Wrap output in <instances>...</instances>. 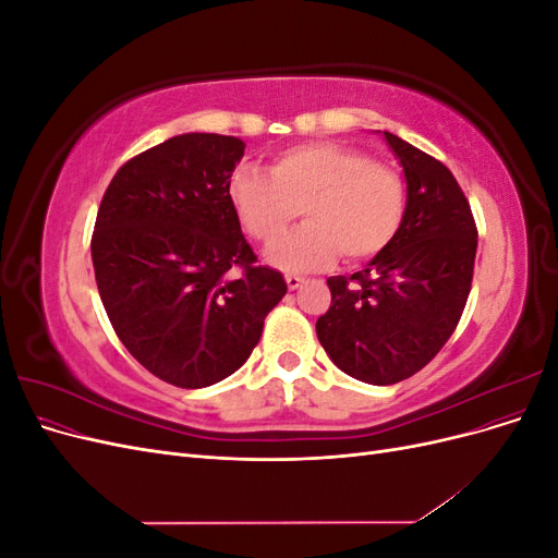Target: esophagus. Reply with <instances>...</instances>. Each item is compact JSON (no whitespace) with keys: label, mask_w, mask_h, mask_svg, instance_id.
Here are the masks:
<instances>
[{"label":"esophagus","mask_w":558,"mask_h":558,"mask_svg":"<svg viewBox=\"0 0 558 558\" xmlns=\"http://www.w3.org/2000/svg\"><path fill=\"white\" fill-rule=\"evenodd\" d=\"M286 283H289V289H291V291H298L300 286L305 283V279L298 277V275H286Z\"/></svg>","instance_id":"obj_1"}]
</instances>
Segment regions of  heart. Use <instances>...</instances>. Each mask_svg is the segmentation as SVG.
<instances>
[{
	"label": "heart",
	"mask_w": 558,
	"mask_h": 558,
	"mask_svg": "<svg viewBox=\"0 0 558 558\" xmlns=\"http://www.w3.org/2000/svg\"><path fill=\"white\" fill-rule=\"evenodd\" d=\"M269 174L242 165L228 181L240 226L269 246L302 210L308 223L272 246L267 258L286 272H310L335 260L375 258L391 246L408 214V189L391 165L359 148L307 142L279 150Z\"/></svg>",
	"instance_id": "obj_1"
}]
</instances>
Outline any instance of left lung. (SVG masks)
Returning <instances> with one entry per match:
<instances>
[{
	"label": "left lung",
	"instance_id": "obj_1",
	"mask_svg": "<svg viewBox=\"0 0 558 558\" xmlns=\"http://www.w3.org/2000/svg\"><path fill=\"white\" fill-rule=\"evenodd\" d=\"M408 179V214L391 246L351 277H330V310L316 335L332 363L365 384L416 375L465 310L477 226L449 167L384 132Z\"/></svg>",
	"mask_w": 558,
	"mask_h": 558
}]
</instances>
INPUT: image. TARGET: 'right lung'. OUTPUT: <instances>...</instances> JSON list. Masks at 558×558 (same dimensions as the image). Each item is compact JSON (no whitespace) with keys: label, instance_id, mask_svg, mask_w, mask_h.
<instances>
[{"label":"right lung","instance_id":"1","mask_svg":"<svg viewBox=\"0 0 558 558\" xmlns=\"http://www.w3.org/2000/svg\"><path fill=\"white\" fill-rule=\"evenodd\" d=\"M242 156L238 137L179 134L128 160L97 211L95 281L118 340L179 388L240 369L289 291L258 265L230 207Z\"/></svg>","mask_w":558,"mask_h":558}]
</instances>
